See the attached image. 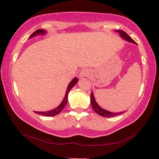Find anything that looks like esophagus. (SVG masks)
Returning <instances> with one entry per match:
<instances>
[{
    "mask_svg": "<svg viewBox=\"0 0 159 159\" xmlns=\"http://www.w3.org/2000/svg\"><path fill=\"white\" fill-rule=\"evenodd\" d=\"M88 71L87 70V69H83V70H82L80 71V77L82 78V77H86V76L88 75Z\"/></svg>",
    "mask_w": 159,
    "mask_h": 159,
    "instance_id": "esophagus-1",
    "label": "esophagus"
}]
</instances>
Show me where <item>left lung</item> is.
I'll list each match as a JSON object with an SVG mask.
<instances>
[{"label":"left lung","instance_id":"8db88e82","mask_svg":"<svg viewBox=\"0 0 159 159\" xmlns=\"http://www.w3.org/2000/svg\"><path fill=\"white\" fill-rule=\"evenodd\" d=\"M116 32H118L121 38L124 39L125 40L127 41V42H129V43H134V44H136V43L134 42V41L132 40V39L130 38V37L128 35V34L126 33L125 31H123V30H116ZM90 103L93 108V110H94L98 114L100 115V116H101L112 117V116H116V115L121 114H122V113H124V111L114 113V112L108 111H107V110H105V109H103V108H102L101 106H99L98 104L97 103V102L95 101V96H94V95H93V91L91 92V95H90Z\"/></svg>","mask_w":159,"mask_h":159}]
</instances>
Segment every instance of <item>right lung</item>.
<instances>
[{
  "mask_svg": "<svg viewBox=\"0 0 159 159\" xmlns=\"http://www.w3.org/2000/svg\"><path fill=\"white\" fill-rule=\"evenodd\" d=\"M46 32H47L45 31V30L39 29L38 30H36L35 32H34L33 33H32L31 35L30 36L29 39L34 38V37H35L37 35H40V34H46ZM77 82H78V79L77 77H75L72 80H71V81L70 82V83L69 84L68 87H67L66 94H65V96L64 98V99H63L62 102L61 103L60 105L57 106L56 108H54V109L51 110V111H34V112L36 113V114L42 115V116H56V115H58L59 113L62 111V110L64 108L65 106L66 105L67 101H68V94H69V91H70L71 89L76 84H77Z\"/></svg>",
  "mask_w": 159,
  "mask_h": 159,
  "instance_id": "add662e5",
  "label": "right lung"
}]
</instances>
